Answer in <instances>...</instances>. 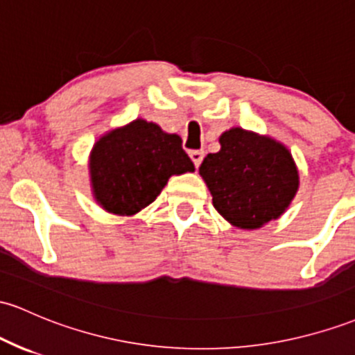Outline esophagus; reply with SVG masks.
<instances>
[{"label": "esophagus", "instance_id": "obj_1", "mask_svg": "<svg viewBox=\"0 0 355 355\" xmlns=\"http://www.w3.org/2000/svg\"><path fill=\"white\" fill-rule=\"evenodd\" d=\"M189 155H190V158H192V162H193V165H196V168H198V166H200V163H202V159H204V151L192 150Z\"/></svg>", "mask_w": 355, "mask_h": 355}]
</instances>
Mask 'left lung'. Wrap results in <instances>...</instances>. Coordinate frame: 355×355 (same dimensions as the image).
Instances as JSON below:
<instances>
[{"label": "left lung", "instance_id": "8db88e82", "mask_svg": "<svg viewBox=\"0 0 355 355\" xmlns=\"http://www.w3.org/2000/svg\"><path fill=\"white\" fill-rule=\"evenodd\" d=\"M220 150L202 162L212 204L239 229H259L278 219L298 190V170L286 146L243 128L220 135Z\"/></svg>", "mask_w": 355, "mask_h": 355}]
</instances>
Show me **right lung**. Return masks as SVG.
Instances as JSON below:
<instances>
[{"label":"right lung","mask_w":355,"mask_h":355,"mask_svg":"<svg viewBox=\"0 0 355 355\" xmlns=\"http://www.w3.org/2000/svg\"><path fill=\"white\" fill-rule=\"evenodd\" d=\"M193 170L180 136L145 119L101 136L89 158L94 198L116 216H135L159 196L171 175Z\"/></svg>","instance_id":"1"}]
</instances>
